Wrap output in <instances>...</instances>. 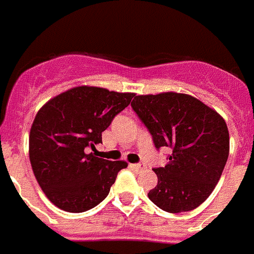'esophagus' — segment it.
Returning <instances> with one entry per match:
<instances>
[{
    "label": "esophagus",
    "instance_id": "34e87169",
    "mask_svg": "<svg viewBox=\"0 0 254 254\" xmlns=\"http://www.w3.org/2000/svg\"><path fill=\"white\" fill-rule=\"evenodd\" d=\"M131 167H133L134 170H136V171H142V170L145 169V165H143V164H133V165H131Z\"/></svg>",
    "mask_w": 254,
    "mask_h": 254
}]
</instances>
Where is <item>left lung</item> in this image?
Instances as JSON below:
<instances>
[{
  "label": "left lung",
  "mask_w": 254,
  "mask_h": 254,
  "mask_svg": "<svg viewBox=\"0 0 254 254\" xmlns=\"http://www.w3.org/2000/svg\"><path fill=\"white\" fill-rule=\"evenodd\" d=\"M131 107L154 145L173 151L164 167L153 170L158 182L148 198L170 213L197 208L213 191L228 161L230 139L224 118L195 97L176 92L139 94Z\"/></svg>",
  "instance_id": "8db88e82"
}]
</instances>
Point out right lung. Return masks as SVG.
Segmentation results:
<instances>
[{"instance_id":"right-lung-1","label":"right lung","mask_w":254,"mask_h":254,"mask_svg":"<svg viewBox=\"0 0 254 254\" xmlns=\"http://www.w3.org/2000/svg\"><path fill=\"white\" fill-rule=\"evenodd\" d=\"M134 96L80 85L57 94L39 109L29 133L30 165L55 206L66 212H84L109 195L127 161L103 160L87 149L102 143V131Z\"/></svg>"}]
</instances>
